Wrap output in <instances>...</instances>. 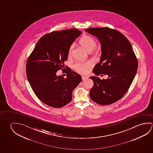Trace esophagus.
Returning <instances> with one entry per match:
<instances>
[{
  "instance_id": "1",
  "label": "esophagus",
  "mask_w": 153,
  "mask_h": 153,
  "mask_svg": "<svg viewBox=\"0 0 153 153\" xmlns=\"http://www.w3.org/2000/svg\"><path fill=\"white\" fill-rule=\"evenodd\" d=\"M82 80H84L87 79L88 77V76H82Z\"/></svg>"
}]
</instances>
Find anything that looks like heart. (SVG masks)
<instances>
[{
    "label": "heart",
    "instance_id": "1",
    "mask_svg": "<svg viewBox=\"0 0 153 153\" xmlns=\"http://www.w3.org/2000/svg\"><path fill=\"white\" fill-rule=\"evenodd\" d=\"M79 43L80 46L84 48L86 51H88V52L97 53L99 51L98 49L95 48L97 46L96 41L93 38L90 36H83V37L81 38ZM73 50V46L71 45L68 51L69 56H70L72 54ZM92 65L90 62L76 63L74 65V68L78 73L85 74L88 72V69L92 67Z\"/></svg>",
    "mask_w": 153,
    "mask_h": 153
}]
</instances>
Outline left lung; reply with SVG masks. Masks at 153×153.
Returning a JSON list of instances; mask_svg holds the SVG:
<instances>
[{
	"mask_svg": "<svg viewBox=\"0 0 153 153\" xmlns=\"http://www.w3.org/2000/svg\"><path fill=\"white\" fill-rule=\"evenodd\" d=\"M100 41L101 55L92 76L94 85L91 89V99L101 105L115 102L123 97L132 83L138 69V61L130 42L117 30L109 28L85 29ZM100 74L108 78L101 80Z\"/></svg>",
	"mask_w": 153,
	"mask_h": 153,
	"instance_id": "obj_1",
	"label": "left lung"
}]
</instances>
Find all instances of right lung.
Instances as JSON below:
<instances>
[{
    "instance_id": "right-lung-1",
    "label": "right lung",
    "mask_w": 153,
    "mask_h": 153,
    "mask_svg": "<svg viewBox=\"0 0 153 153\" xmlns=\"http://www.w3.org/2000/svg\"><path fill=\"white\" fill-rule=\"evenodd\" d=\"M81 33L77 29H70L45 35L28 58V81L37 98L47 105L60 108L70 102L73 91L82 80L80 75L68 68L65 78L56 75L58 70L65 69L69 48Z\"/></svg>"
}]
</instances>
